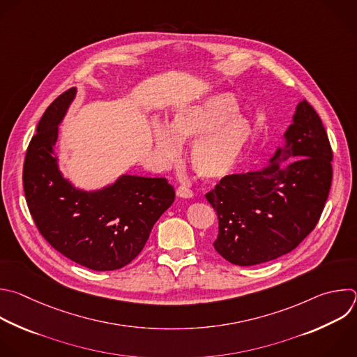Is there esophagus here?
I'll list each match as a JSON object with an SVG mask.
<instances>
[{"label": "esophagus", "mask_w": 357, "mask_h": 357, "mask_svg": "<svg viewBox=\"0 0 357 357\" xmlns=\"http://www.w3.org/2000/svg\"><path fill=\"white\" fill-rule=\"evenodd\" d=\"M176 195H178L179 197L188 199V197H192V196H193V190L189 189V188H186V186H179V188L176 189Z\"/></svg>", "instance_id": "1"}]
</instances>
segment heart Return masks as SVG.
Instances as JSON below:
<instances>
[{
    "label": "heart",
    "instance_id": "heart-1",
    "mask_svg": "<svg viewBox=\"0 0 357 357\" xmlns=\"http://www.w3.org/2000/svg\"><path fill=\"white\" fill-rule=\"evenodd\" d=\"M252 126L238 114V103L231 93L221 92L203 102L174 113L169 128L154 123L153 139L158 154L172 160L179 142H192L189 162L203 179H220L229 174L247 150Z\"/></svg>",
    "mask_w": 357,
    "mask_h": 357
}]
</instances>
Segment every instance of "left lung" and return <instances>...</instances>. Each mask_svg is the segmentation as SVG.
<instances>
[{
    "mask_svg": "<svg viewBox=\"0 0 357 357\" xmlns=\"http://www.w3.org/2000/svg\"><path fill=\"white\" fill-rule=\"evenodd\" d=\"M272 165L224 176L206 193L218 218L214 250L251 266L293 251L315 228L332 182V149L315 109L303 99ZM291 156L298 159L289 160ZM275 159H288L280 170Z\"/></svg>",
    "mask_w": 357,
    "mask_h": 357,
    "instance_id": "1",
    "label": "left lung"
}]
</instances>
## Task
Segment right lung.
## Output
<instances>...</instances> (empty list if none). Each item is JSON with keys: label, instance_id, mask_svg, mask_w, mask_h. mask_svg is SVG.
Here are the masks:
<instances>
[{"label": "right lung", "instance_id": "1", "mask_svg": "<svg viewBox=\"0 0 357 357\" xmlns=\"http://www.w3.org/2000/svg\"><path fill=\"white\" fill-rule=\"evenodd\" d=\"M74 95L75 88L63 92L40 119L24 162L25 197L39 232L56 251L92 271H116L142 252L175 190L165 178L132 175L92 193L73 188L57 168L53 146Z\"/></svg>", "mask_w": 357, "mask_h": 357}]
</instances>
